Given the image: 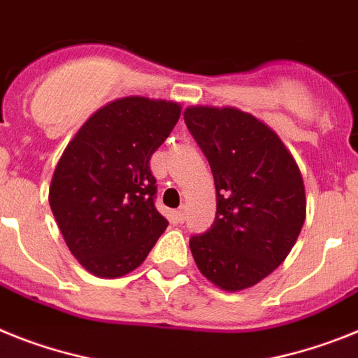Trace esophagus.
I'll list each match as a JSON object with an SVG mask.
<instances>
[{
  "mask_svg": "<svg viewBox=\"0 0 358 358\" xmlns=\"http://www.w3.org/2000/svg\"><path fill=\"white\" fill-rule=\"evenodd\" d=\"M174 218H176L180 224H182V222L185 220V207H180V209H176V211H174Z\"/></svg>",
  "mask_w": 358,
  "mask_h": 358,
  "instance_id": "1",
  "label": "esophagus"
}]
</instances>
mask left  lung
I'll return each instance as SVG.
<instances>
[{"instance_id": "obj_1", "label": "left lung", "mask_w": 358, "mask_h": 358, "mask_svg": "<svg viewBox=\"0 0 358 358\" xmlns=\"http://www.w3.org/2000/svg\"><path fill=\"white\" fill-rule=\"evenodd\" d=\"M185 125L211 165L216 216L189 240L198 269L224 291L266 278L289 255L306 220V191L278 134L235 107L196 105Z\"/></svg>"}]
</instances>
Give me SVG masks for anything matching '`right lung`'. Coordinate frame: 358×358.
<instances>
[{
    "mask_svg": "<svg viewBox=\"0 0 358 358\" xmlns=\"http://www.w3.org/2000/svg\"><path fill=\"white\" fill-rule=\"evenodd\" d=\"M180 113L174 101L120 98L96 110L63 151L49 203L67 248L92 275L136 269L169 224L155 207L149 160Z\"/></svg>",
    "mask_w": 358,
    "mask_h": 358,
    "instance_id": "add662e5",
    "label": "right lung"
}]
</instances>
